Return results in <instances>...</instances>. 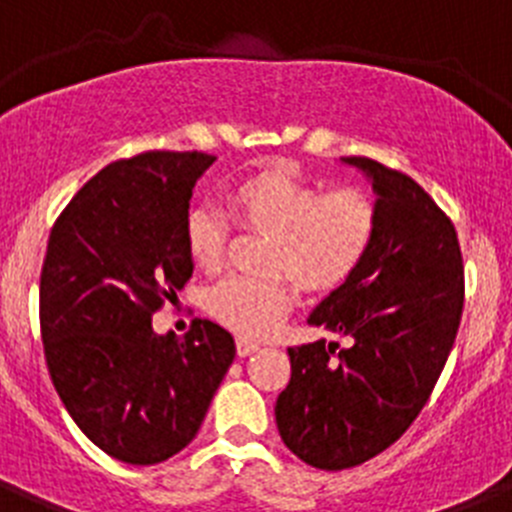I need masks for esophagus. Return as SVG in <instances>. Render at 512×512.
<instances>
[{
  "instance_id": "obj_1",
  "label": "esophagus",
  "mask_w": 512,
  "mask_h": 512,
  "mask_svg": "<svg viewBox=\"0 0 512 512\" xmlns=\"http://www.w3.org/2000/svg\"><path fill=\"white\" fill-rule=\"evenodd\" d=\"M235 351H238V356H241V359H246V356H251L253 351H259V343L251 341V338H246V336H238L235 338Z\"/></svg>"
}]
</instances>
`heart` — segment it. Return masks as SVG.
Instances as JSON below:
<instances>
[{
  "label": "heart",
  "mask_w": 512,
  "mask_h": 512,
  "mask_svg": "<svg viewBox=\"0 0 512 512\" xmlns=\"http://www.w3.org/2000/svg\"><path fill=\"white\" fill-rule=\"evenodd\" d=\"M235 223L271 235L264 269L269 277H235L207 292V310L241 336L264 338L279 328L292 305L295 279L307 292H333L354 277L377 238V205L356 187L323 192L284 174H256L228 192ZM230 225L212 205H194L184 217L189 259L205 271L220 269Z\"/></svg>",
  "instance_id": "obj_1"
}]
</instances>
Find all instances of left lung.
<instances>
[{"instance_id": "obj_1", "label": "left lung", "mask_w": 512, "mask_h": 512, "mask_svg": "<svg viewBox=\"0 0 512 512\" xmlns=\"http://www.w3.org/2000/svg\"><path fill=\"white\" fill-rule=\"evenodd\" d=\"M377 192V238L343 287L307 323L348 338L287 348L292 377L277 397L287 449L315 469L359 467L390 449L431 397L464 310L454 223L418 182L348 156Z\"/></svg>"}]
</instances>
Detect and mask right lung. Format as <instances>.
<instances>
[{"instance_id":"obj_1","label":"right lung","mask_w":512,"mask_h":512,"mask_svg":"<svg viewBox=\"0 0 512 512\" xmlns=\"http://www.w3.org/2000/svg\"><path fill=\"white\" fill-rule=\"evenodd\" d=\"M215 156L148 151L92 176L48 238L40 333L53 387L81 433L125 464H158L197 436L235 359L228 330L184 338L151 318L192 277L184 217Z\"/></svg>"}]
</instances>
